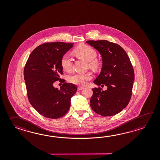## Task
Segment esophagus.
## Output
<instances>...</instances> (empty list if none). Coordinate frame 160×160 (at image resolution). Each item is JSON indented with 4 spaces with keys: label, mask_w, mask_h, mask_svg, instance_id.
<instances>
[{
    "label": "esophagus",
    "mask_w": 160,
    "mask_h": 160,
    "mask_svg": "<svg viewBox=\"0 0 160 160\" xmlns=\"http://www.w3.org/2000/svg\"><path fill=\"white\" fill-rule=\"evenodd\" d=\"M83 88H84L82 87V86H79V87H78L77 90H78V91H81V90H82Z\"/></svg>",
    "instance_id": "obj_1"
}]
</instances>
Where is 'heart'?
Wrapping results in <instances>:
<instances>
[{
  "label": "heart",
  "mask_w": 160,
  "mask_h": 160,
  "mask_svg": "<svg viewBox=\"0 0 160 160\" xmlns=\"http://www.w3.org/2000/svg\"><path fill=\"white\" fill-rule=\"evenodd\" d=\"M72 53L77 57L88 62L90 68L94 69L98 68L100 63L98 60L95 58L97 57V52L92 47L86 44H81L75 48L72 51ZM61 65L65 71L70 72L72 68V58L68 55H64L62 57ZM92 78V74L89 72L75 73L68 77V81L75 85L83 86Z\"/></svg>",
  "instance_id": "heart-1"
}]
</instances>
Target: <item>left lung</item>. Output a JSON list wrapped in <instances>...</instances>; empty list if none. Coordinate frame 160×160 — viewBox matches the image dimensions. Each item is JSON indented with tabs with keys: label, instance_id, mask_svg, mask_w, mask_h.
<instances>
[{
	"label": "left lung",
	"instance_id": "8db88e82",
	"mask_svg": "<svg viewBox=\"0 0 160 160\" xmlns=\"http://www.w3.org/2000/svg\"><path fill=\"white\" fill-rule=\"evenodd\" d=\"M101 55V71L94 83L105 85L106 90L92 88L90 106L96 113L104 117L116 115L128 105L131 98L134 72L126 51L118 44L106 40L88 41Z\"/></svg>",
	"mask_w": 160,
	"mask_h": 160
}]
</instances>
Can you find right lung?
Segmentation results:
<instances>
[{
    "label": "right lung",
    "instance_id": "obj_1",
    "mask_svg": "<svg viewBox=\"0 0 160 160\" xmlns=\"http://www.w3.org/2000/svg\"><path fill=\"white\" fill-rule=\"evenodd\" d=\"M73 43L56 42L46 43L31 53L24 69V78L28 101L40 114L57 119L65 115L70 107L71 98L77 86L64 83L60 89L54 87L63 74L61 58L73 47Z\"/></svg>",
    "mask_w": 160,
    "mask_h": 160
}]
</instances>
